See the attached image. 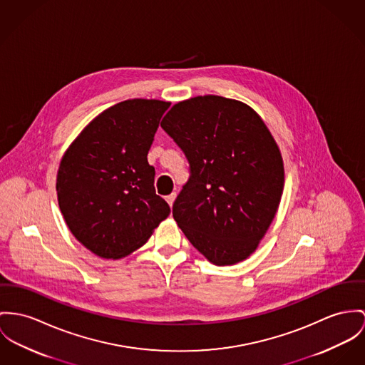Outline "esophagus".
<instances>
[{"mask_svg": "<svg viewBox=\"0 0 365 365\" xmlns=\"http://www.w3.org/2000/svg\"><path fill=\"white\" fill-rule=\"evenodd\" d=\"M175 198H176V193H172V195L167 196V202H168L169 207H172V205H173V201H175Z\"/></svg>", "mask_w": 365, "mask_h": 365, "instance_id": "obj_1", "label": "esophagus"}]
</instances>
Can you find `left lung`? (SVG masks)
Returning a JSON list of instances; mask_svg holds the SVG:
<instances>
[{
	"instance_id": "1",
	"label": "left lung",
	"mask_w": 365,
	"mask_h": 365,
	"mask_svg": "<svg viewBox=\"0 0 365 365\" xmlns=\"http://www.w3.org/2000/svg\"><path fill=\"white\" fill-rule=\"evenodd\" d=\"M161 128L190 168L172 208L178 226L215 265L246 259L275 218L284 185L271 132L249 106L211 94L175 104Z\"/></svg>"
}]
</instances>
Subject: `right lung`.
<instances>
[{"label":"right lung","mask_w":365,"mask_h":365,"mask_svg":"<svg viewBox=\"0 0 365 365\" xmlns=\"http://www.w3.org/2000/svg\"><path fill=\"white\" fill-rule=\"evenodd\" d=\"M170 103L126 100L96 116L65 151L56 196L63 220L86 249L118 259L141 247L170 212L155 195L147 161Z\"/></svg>","instance_id":"add662e5"}]
</instances>
